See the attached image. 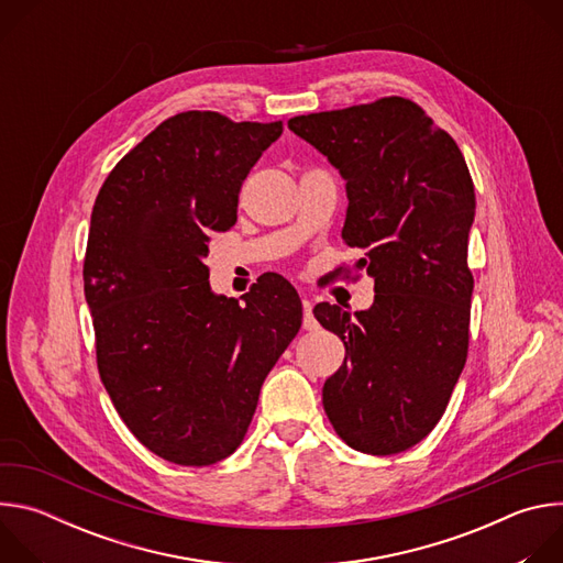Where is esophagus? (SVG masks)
<instances>
[{
	"mask_svg": "<svg viewBox=\"0 0 563 563\" xmlns=\"http://www.w3.org/2000/svg\"><path fill=\"white\" fill-rule=\"evenodd\" d=\"M311 300L309 298H302V328L305 330H313L316 328V318L311 313Z\"/></svg>",
	"mask_w": 563,
	"mask_h": 563,
	"instance_id": "obj_1",
	"label": "esophagus"
}]
</instances>
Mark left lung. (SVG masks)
I'll list each match as a JSON object with an SVG mask.
<instances>
[{
  "label": "left lung",
  "mask_w": 563,
  "mask_h": 563,
  "mask_svg": "<svg viewBox=\"0 0 563 563\" xmlns=\"http://www.w3.org/2000/svg\"><path fill=\"white\" fill-rule=\"evenodd\" d=\"M287 126L345 178L343 240L374 278L365 311L320 302L345 361L323 385L336 434L365 454H396L443 417L467 358V235L474 185L450 133L408 98L298 115Z\"/></svg>",
  "instance_id": "left-lung-1"
}]
</instances>
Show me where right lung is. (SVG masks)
Returning a JSON list of instances; mask_svg holds the SVG:
<instances>
[{
	"label": "right lung",
	"instance_id": "1",
	"mask_svg": "<svg viewBox=\"0 0 563 563\" xmlns=\"http://www.w3.org/2000/svg\"><path fill=\"white\" fill-rule=\"evenodd\" d=\"M283 122L185 111L155 126L104 180L91 213L85 296L100 378L133 437L178 465L243 443L302 305L278 274L243 296L209 287V235L235 224L238 194Z\"/></svg>",
	"mask_w": 563,
	"mask_h": 563
}]
</instances>
